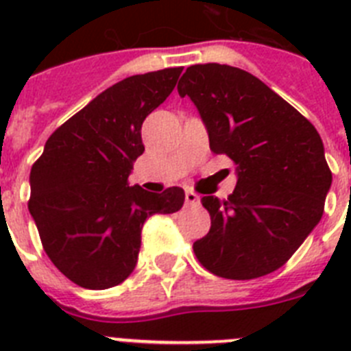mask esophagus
Here are the masks:
<instances>
[{
    "mask_svg": "<svg viewBox=\"0 0 351 351\" xmlns=\"http://www.w3.org/2000/svg\"><path fill=\"white\" fill-rule=\"evenodd\" d=\"M184 200H186V204H188V206H198V202H200V197H198V195L195 193V191L186 190Z\"/></svg>",
    "mask_w": 351,
    "mask_h": 351,
    "instance_id": "34e87169",
    "label": "esophagus"
}]
</instances>
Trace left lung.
Segmentation results:
<instances>
[{
    "label": "left lung",
    "instance_id": "1",
    "mask_svg": "<svg viewBox=\"0 0 351 351\" xmlns=\"http://www.w3.org/2000/svg\"><path fill=\"white\" fill-rule=\"evenodd\" d=\"M179 96H190L209 133L210 151L237 167L226 200L202 197L210 230L198 262L226 280L271 274L290 260L322 219L332 182L324 142L297 108L241 68H186Z\"/></svg>",
    "mask_w": 351,
    "mask_h": 351
}]
</instances>
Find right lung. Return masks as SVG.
<instances>
[{"label": "right lung", "mask_w": 351, "mask_h": 351, "mask_svg": "<svg viewBox=\"0 0 351 351\" xmlns=\"http://www.w3.org/2000/svg\"><path fill=\"white\" fill-rule=\"evenodd\" d=\"M181 71L165 68L110 86L56 130L33 163L27 209L51 262L79 287L123 283L137 265L145 219L184 204L178 186L149 193L128 182L144 153L142 123Z\"/></svg>", "instance_id": "add662e5"}]
</instances>
